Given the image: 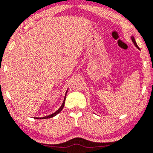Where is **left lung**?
Returning <instances> with one entry per match:
<instances>
[{
	"label": "left lung",
	"mask_w": 153,
	"mask_h": 153,
	"mask_svg": "<svg viewBox=\"0 0 153 153\" xmlns=\"http://www.w3.org/2000/svg\"><path fill=\"white\" fill-rule=\"evenodd\" d=\"M131 40H132L133 43L134 44V45H135L136 47H137L138 49H139V47H138V46H137V44H136V41H135V39H134V36H131Z\"/></svg>",
	"instance_id": "left-lung-1"
}]
</instances>
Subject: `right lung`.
<instances>
[{"mask_svg": "<svg viewBox=\"0 0 153 153\" xmlns=\"http://www.w3.org/2000/svg\"><path fill=\"white\" fill-rule=\"evenodd\" d=\"M67 92H68V90H67V91H66V93H67ZM66 93H65V98H64L63 102V103H62L61 106H60V107L59 108V109H57V111H55V112L52 113V114H50V115H48V116H46V117H41V118L36 117V119H47V118H51V117H55V115H57V114H58V113H60V111H61V110L63 109V107H64V104H65V97H66Z\"/></svg>", "mask_w": 153, "mask_h": 153, "instance_id": "obj_1", "label": "right lung"}]
</instances>
